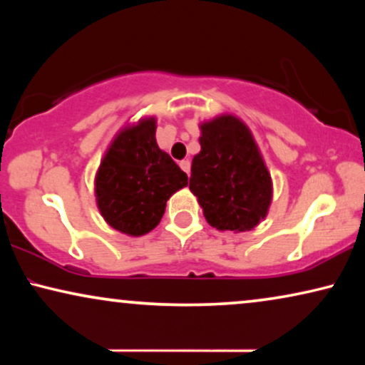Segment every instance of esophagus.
I'll return each mask as SVG.
<instances>
[{
	"label": "esophagus",
	"mask_w": 365,
	"mask_h": 365,
	"mask_svg": "<svg viewBox=\"0 0 365 365\" xmlns=\"http://www.w3.org/2000/svg\"><path fill=\"white\" fill-rule=\"evenodd\" d=\"M179 166H181V169H182V171L186 173V174H189V171H191V163H189L187 159H182V161L179 163Z\"/></svg>",
	"instance_id": "1"
}]
</instances>
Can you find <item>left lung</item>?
I'll return each mask as SVG.
<instances>
[{"mask_svg":"<svg viewBox=\"0 0 365 365\" xmlns=\"http://www.w3.org/2000/svg\"><path fill=\"white\" fill-rule=\"evenodd\" d=\"M189 189L219 231H251L266 217L272 181L251 131L231 114L201 124Z\"/></svg>","mask_w":365,"mask_h":365,"instance_id":"obj_1","label":"left lung"}]
</instances>
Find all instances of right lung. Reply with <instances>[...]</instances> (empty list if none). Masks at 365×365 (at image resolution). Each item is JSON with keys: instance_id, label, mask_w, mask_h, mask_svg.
<instances>
[{"instance_id": "obj_1", "label": "right lung", "mask_w": 365, "mask_h": 365, "mask_svg": "<svg viewBox=\"0 0 365 365\" xmlns=\"http://www.w3.org/2000/svg\"><path fill=\"white\" fill-rule=\"evenodd\" d=\"M96 202L109 226L143 236L161 221L168 199L187 174L156 143V119H141L114 138L98 169Z\"/></svg>"}]
</instances>
